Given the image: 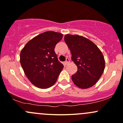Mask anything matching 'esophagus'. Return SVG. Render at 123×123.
<instances>
[{"instance_id": "34e87169", "label": "esophagus", "mask_w": 123, "mask_h": 123, "mask_svg": "<svg viewBox=\"0 0 123 123\" xmlns=\"http://www.w3.org/2000/svg\"><path fill=\"white\" fill-rule=\"evenodd\" d=\"M69 62H70V61H69V59H68V58H67L66 61H65V62H64V64H65V65H67L68 64H69Z\"/></svg>"}]
</instances>
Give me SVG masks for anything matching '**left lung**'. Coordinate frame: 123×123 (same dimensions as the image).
<instances>
[{"label":"left lung","mask_w":123,"mask_h":123,"mask_svg":"<svg viewBox=\"0 0 123 123\" xmlns=\"http://www.w3.org/2000/svg\"><path fill=\"white\" fill-rule=\"evenodd\" d=\"M64 40L71 53V59L77 66L72 75L73 83L81 89L96 84L105 69V59L97 46L88 38L79 35L66 34Z\"/></svg>","instance_id":"left-lung-1"}]
</instances>
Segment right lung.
Here are the masks:
<instances>
[{
    "mask_svg": "<svg viewBox=\"0 0 123 123\" xmlns=\"http://www.w3.org/2000/svg\"><path fill=\"white\" fill-rule=\"evenodd\" d=\"M62 37L61 33L44 32L32 38L22 49L21 65L35 86L48 89L56 81L64 65L58 61L54 49Z\"/></svg>",
    "mask_w": 123,
    "mask_h": 123,
    "instance_id": "1",
    "label": "right lung"
}]
</instances>
